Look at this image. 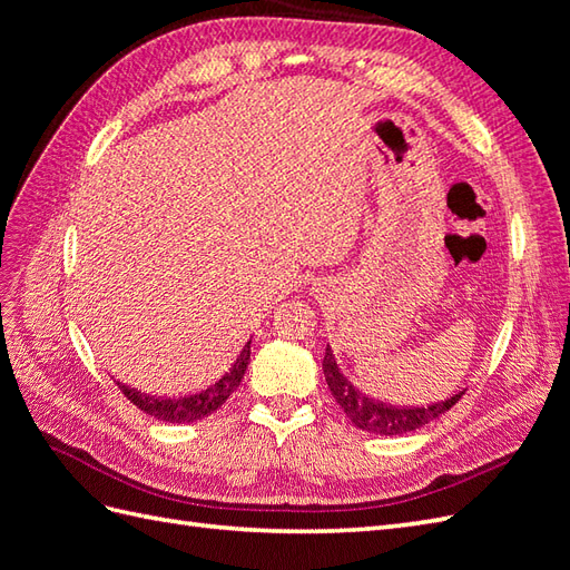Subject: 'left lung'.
I'll use <instances>...</instances> for the list:
<instances>
[{
	"label": "left lung",
	"instance_id": "obj_1",
	"mask_svg": "<svg viewBox=\"0 0 570 570\" xmlns=\"http://www.w3.org/2000/svg\"><path fill=\"white\" fill-rule=\"evenodd\" d=\"M323 375L327 387H331L335 396V402L344 411V416H347L356 428L373 435H404L411 433V430H419L425 423L435 421L442 413L450 411L465 392H456L450 400L430 406H392L385 402H375L371 396L361 394L347 377L340 373L331 347L325 350L323 356Z\"/></svg>",
	"mask_w": 570,
	"mask_h": 570
}]
</instances>
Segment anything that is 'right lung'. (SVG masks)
Segmentation results:
<instances>
[{"instance_id": "obj_1", "label": "right lung", "mask_w": 570, "mask_h": 570, "mask_svg": "<svg viewBox=\"0 0 570 570\" xmlns=\"http://www.w3.org/2000/svg\"><path fill=\"white\" fill-rule=\"evenodd\" d=\"M249 344H252V340L245 344L237 361L230 366V371L220 377V381H216L214 385H209L197 394H187V396H178V400H170V396H151L145 392H137L124 383H118V387L137 409L149 413V416H154V419L166 421V423L202 421L204 416L214 413L218 406L226 404L228 396L239 387V383H243V375L249 366V354H252Z\"/></svg>"}]
</instances>
